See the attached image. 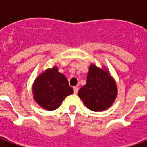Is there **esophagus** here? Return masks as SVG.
I'll list each match as a JSON object with an SVG mask.
<instances>
[{"mask_svg":"<svg viewBox=\"0 0 147 147\" xmlns=\"http://www.w3.org/2000/svg\"><path fill=\"white\" fill-rule=\"evenodd\" d=\"M74 94H76L77 93H78V90H79V88H78V86H74Z\"/></svg>","mask_w":147,"mask_h":147,"instance_id":"esophagus-1","label":"esophagus"}]
</instances>
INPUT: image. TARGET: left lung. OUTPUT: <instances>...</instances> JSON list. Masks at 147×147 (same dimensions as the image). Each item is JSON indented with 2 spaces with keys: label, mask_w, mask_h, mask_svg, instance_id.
Segmentation results:
<instances>
[{
  "label": "left lung",
  "mask_w": 147,
  "mask_h": 147,
  "mask_svg": "<svg viewBox=\"0 0 147 147\" xmlns=\"http://www.w3.org/2000/svg\"><path fill=\"white\" fill-rule=\"evenodd\" d=\"M78 95L90 110H105L113 105L117 98V84L106 68L102 69L91 64L86 83L80 88Z\"/></svg>",
  "instance_id": "8db88e82"
}]
</instances>
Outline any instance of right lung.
Segmentation results:
<instances>
[{
	"label": "right lung",
	"instance_id": "right-lung-1",
	"mask_svg": "<svg viewBox=\"0 0 147 147\" xmlns=\"http://www.w3.org/2000/svg\"><path fill=\"white\" fill-rule=\"evenodd\" d=\"M34 101L46 110L57 109L67 96L73 94V88L57 67L49 68L37 77L32 86Z\"/></svg>",
	"mask_w": 147,
	"mask_h": 147
}]
</instances>
